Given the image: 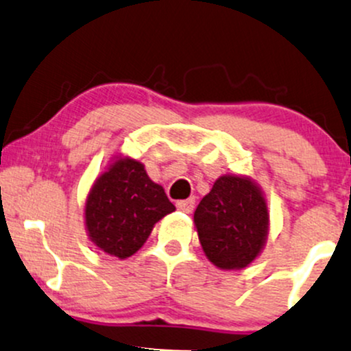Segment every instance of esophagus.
<instances>
[{"label":"esophagus","mask_w":351,"mask_h":351,"mask_svg":"<svg viewBox=\"0 0 351 351\" xmlns=\"http://www.w3.org/2000/svg\"><path fill=\"white\" fill-rule=\"evenodd\" d=\"M176 208L183 213H191L193 208H195V199L189 198V199H181L176 201Z\"/></svg>","instance_id":"esophagus-1"}]
</instances>
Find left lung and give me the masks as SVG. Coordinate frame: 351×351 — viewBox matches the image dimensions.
<instances>
[{"instance_id":"8db88e82","label":"left lung","mask_w":351,"mask_h":351,"mask_svg":"<svg viewBox=\"0 0 351 351\" xmlns=\"http://www.w3.org/2000/svg\"><path fill=\"white\" fill-rule=\"evenodd\" d=\"M193 219L209 263L223 271L247 267L267 241V201L249 176H219Z\"/></svg>"}]
</instances>
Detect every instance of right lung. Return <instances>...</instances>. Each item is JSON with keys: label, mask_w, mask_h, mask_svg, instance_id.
I'll return each instance as SVG.
<instances>
[{"label": "right lung", "mask_w": 351, "mask_h": 351, "mask_svg": "<svg viewBox=\"0 0 351 351\" xmlns=\"http://www.w3.org/2000/svg\"><path fill=\"white\" fill-rule=\"evenodd\" d=\"M175 209L163 186L147 175L143 163L117 155L88 191L86 231L100 251L127 259L147 243L153 226Z\"/></svg>", "instance_id": "obj_1"}]
</instances>
